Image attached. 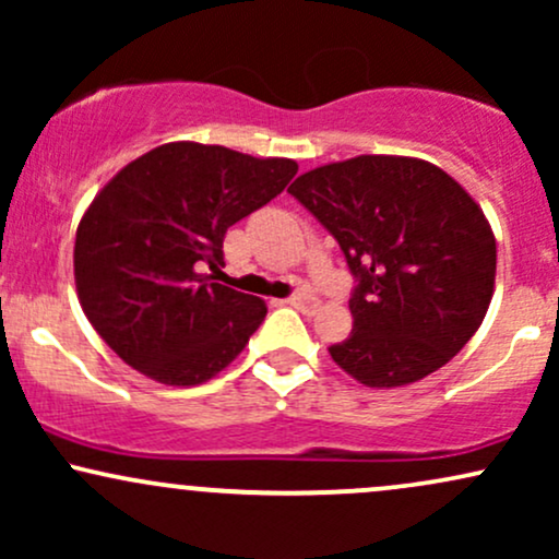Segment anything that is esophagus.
Returning a JSON list of instances; mask_svg holds the SVG:
<instances>
[{
    "label": "esophagus",
    "mask_w": 559,
    "mask_h": 559,
    "mask_svg": "<svg viewBox=\"0 0 559 559\" xmlns=\"http://www.w3.org/2000/svg\"><path fill=\"white\" fill-rule=\"evenodd\" d=\"M286 301L292 307H297V310H301V312H316L318 310V299L312 297V294H307V292L292 294V297H288Z\"/></svg>",
    "instance_id": "34e87169"
}]
</instances>
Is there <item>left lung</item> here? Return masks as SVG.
Masks as SVG:
<instances>
[{"label": "left lung", "instance_id": "1", "mask_svg": "<svg viewBox=\"0 0 559 559\" xmlns=\"http://www.w3.org/2000/svg\"><path fill=\"white\" fill-rule=\"evenodd\" d=\"M331 230L357 278L352 333L331 346L346 376L396 389L431 376L484 323L497 239L449 173L418 157L360 155L288 186Z\"/></svg>", "mask_w": 559, "mask_h": 559}]
</instances>
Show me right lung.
Instances as JSON below:
<instances>
[{
  "instance_id": "1",
  "label": "right lung",
  "mask_w": 559,
  "mask_h": 559,
  "mask_svg": "<svg viewBox=\"0 0 559 559\" xmlns=\"http://www.w3.org/2000/svg\"><path fill=\"white\" fill-rule=\"evenodd\" d=\"M286 157L170 141L118 170L83 213L75 292L88 323L133 370L199 386L228 368L265 301L215 284L223 236L297 176Z\"/></svg>"
}]
</instances>
